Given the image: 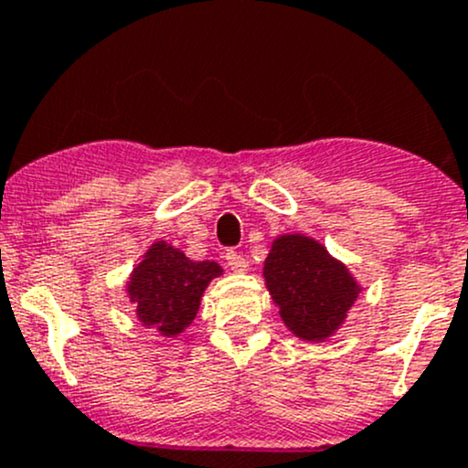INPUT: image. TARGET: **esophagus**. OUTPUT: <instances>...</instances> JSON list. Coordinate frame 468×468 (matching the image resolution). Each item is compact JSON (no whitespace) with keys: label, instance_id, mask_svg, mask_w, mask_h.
<instances>
[{"label":"esophagus","instance_id":"esophagus-1","mask_svg":"<svg viewBox=\"0 0 468 468\" xmlns=\"http://www.w3.org/2000/svg\"><path fill=\"white\" fill-rule=\"evenodd\" d=\"M226 262H229V267L233 269V271H247L249 269V262H247V258H244L242 253H238V250H226Z\"/></svg>","mask_w":468,"mask_h":468}]
</instances>
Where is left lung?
Listing matches in <instances>:
<instances>
[{
    "instance_id": "1",
    "label": "left lung",
    "mask_w": 468,
    "mask_h": 468,
    "mask_svg": "<svg viewBox=\"0 0 468 468\" xmlns=\"http://www.w3.org/2000/svg\"><path fill=\"white\" fill-rule=\"evenodd\" d=\"M264 278L284 324L304 341L327 338L358 296L347 269L304 235L275 239Z\"/></svg>"
}]
</instances>
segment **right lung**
<instances>
[{"mask_svg": "<svg viewBox=\"0 0 468 468\" xmlns=\"http://www.w3.org/2000/svg\"><path fill=\"white\" fill-rule=\"evenodd\" d=\"M219 273L218 262H195L179 249L156 242L132 273L127 292L141 323L175 336L193 323L201 293Z\"/></svg>", "mask_w": 468, "mask_h": 468, "instance_id": "add662e5", "label": "right lung"}]
</instances>
